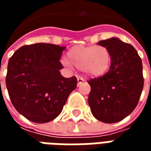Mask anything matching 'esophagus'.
Wrapping results in <instances>:
<instances>
[{
  "label": "esophagus",
  "instance_id": "obj_1",
  "mask_svg": "<svg viewBox=\"0 0 151 151\" xmlns=\"http://www.w3.org/2000/svg\"><path fill=\"white\" fill-rule=\"evenodd\" d=\"M85 82V79L82 78V77H78V86L82 84V82Z\"/></svg>",
  "mask_w": 151,
  "mask_h": 151
}]
</instances>
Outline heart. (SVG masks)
<instances>
[{"instance_id": "b5f03b06", "label": "heart", "mask_w": 151, "mask_h": 151, "mask_svg": "<svg viewBox=\"0 0 151 151\" xmlns=\"http://www.w3.org/2000/svg\"><path fill=\"white\" fill-rule=\"evenodd\" d=\"M67 56L69 60H62L66 68L72 69L74 65L93 78L104 76L111 66V52L102 45H77L68 51Z\"/></svg>"}]
</instances>
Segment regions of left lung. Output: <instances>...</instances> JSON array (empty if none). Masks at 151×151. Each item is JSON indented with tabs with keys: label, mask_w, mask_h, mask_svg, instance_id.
Wrapping results in <instances>:
<instances>
[{
	"label": "left lung",
	"mask_w": 151,
	"mask_h": 151,
	"mask_svg": "<svg viewBox=\"0 0 151 151\" xmlns=\"http://www.w3.org/2000/svg\"><path fill=\"white\" fill-rule=\"evenodd\" d=\"M111 55L108 72L88 81V104L93 116L104 123H116L128 116L139 101L144 85L142 62L129 43L113 37L98 43Z\"/></svg>",
	"instance_id": "left-lung-1"
}]
</instances>
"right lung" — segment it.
Here are the masks:
<instances>
[{"label":"right lung","mask_w":151,"mask_h":151,"mask_svg":"<svg viewBox=\"0 0 151 151\" xmlns=\"http://www.w3.org/2000/svg\"><path fill=\"white\" fill-rule=\"evenodd\" d=\"M65 47L39 43L25 45L9 58L5 83L15 109L35 123H47L59 116L69 94L77 87L75 77L60 72Z\"/></svg>","instance_id":"obj_1"}]
</instances>
